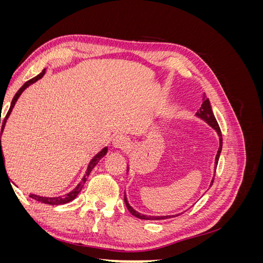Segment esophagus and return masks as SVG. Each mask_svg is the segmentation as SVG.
<instances>
[{"label":"esophagus","instance_id":"34e87169","mask_svg":"<svg viewBox=\"0 0 263 263\" xmlns=\"http://www.w3.org/2000/svg\"><path fill=\"white\" fill-rule=\"evenodd\" d=\"M113 147L116 149H127L129 147V140L123 135H117L113 139Z\"/></svg>","mask_w":263,"mask_h":263}]
</instances>
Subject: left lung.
<instances>
[{
  "label": "left lung",
  "mask_w": 263,
  "mask_h": 263,
  "mask_svg": "<svg viewBox=\"0 0 263 263\" xmlns=\"http://www.w3.org/2000/svg\"><path fill=\"white\" fill-rule=\"evenodd\" d=\"M196 117L203 119V121L205 123H208L213 129H215V132H216L217 136H218V139H219V147H218V150H217V154H216V157H215V165H214V172H216V166H217V163H218V159H219V156H220V153H221V148H222V137H221V132H220V128L218 126V123L216 121V118H215L214 116V113H213V109H212V106H211V102L210 100L205 97V93L203 94V103L201 107L197 109V112L195 114ZM129 172V165H127V173ZM214 177H215V173H214ZM214 182V178L212 179L211 181V184L210 186H212ZM125 204L127 206V209H128V211L130 212L132 215H134L135 217L137 218H140V219H146V220H159V219H166V218H172V217H176V216H179L180 214H183L182 213H179V214H173V215H161V216H151V215H145V214H141L139 212H137L136 210H134L130 204L128 203V200H127V196H126V193H125Z\"/></svg>",
  "instance_id": "obj_1"
}]
</instances>
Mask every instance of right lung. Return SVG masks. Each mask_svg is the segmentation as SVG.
<instances>
[{
  "instance_id": "right-lung-1",
  "label": "right lung",
  "mask_w": 263,
  "mask_h": 263,
  "mask_svg": "<svg viewBox=\"0 0 263 263\" xmlns=\"http://www.w3.org/2000/svg\"><path fill=\"white\" fill-rule=\"evenodd\" d=\"M45 73H46V69H44V70H43V72H41V73H39L38 76H36L35 78L30 79L29 81H27L26 83H24V85H23V86L21 87V89L17 91V93L15 94V97H14V98H13V100H12V103H11V106H10L9 112H7V114H6L5 118H4L3 121H2L1 136H2V134H3V130H4V127H5V124H6L7 118H9V116L11 115L12 110H13V107L15 106V103L17 102L18 98L21 97V94H22L24 91H25L29 85L34 84V83H35V82H37L38 80H41V79L45 76ZM0 124H1V118H0ZM1 146H2V145H1V137H0V169L2 168V166H3V169L6 171V169H5V165H4L5 160H4V156H3V150H2V147H1ZM107 150H108V148H107V147H104V148H103V149L100 151V153H98L97 155H95V156L91 159V161L89 162V164H87V168H86L85 174H84V177L82 178L81 182L79 183V184H78V185H77L72 191H70L69 193H67V194H65V195H62V196H53V197H50V196H42V195H37V194H30L29 196H30L31 198H34V200L38 201V202H42V203H45V204H49V205H60V204H66V203H69V202H71L72 200H74V198L77 197V195H78L79 193H80V191L82 190L83 184L85 183V181H86L87 177H89L90 172L93 170L94 166L99 163V161L101 160V159L107 154Z\"/></svg>"
}]
</instances>
